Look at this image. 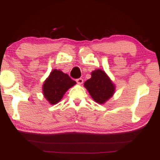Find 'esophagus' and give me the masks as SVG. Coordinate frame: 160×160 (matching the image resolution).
I'll list each match as a JSON object with an SVG mask.
<instances>
[{
    "label": "esophagus",
    "instance_id": "1",
    "mask_svg": "<svg viewBox=\"0 0 160 160\" xmlns=\"http://www.w3.org/2000/svg\"><path fill=\"white\" fill-rule=\"evenodd\" d=\"M77 82H78V84H80V85H81V84H82V82H83V80H82V78H79L78 79V80H76Z\"/></svg>",
    "mask_w": 160,
    "mask_h": 160
}]
</instances>
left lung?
<instances>
[{"mask_svg":"<svg viewBox=\"0 0 160 160\" xmlns=\"http://www.w3.org/2000/svg\"><path fill=\"white\" fill-rule=\"evenodd\" d=\"M87 89L95 102L104 104L113 96L116 86L105 71L96 69L91 73V78L84 82Z\"/></svg>","mask_w":160,"mask_h":160,"instance_id":"left-lung-1","label":"left lung"}]
</instances>
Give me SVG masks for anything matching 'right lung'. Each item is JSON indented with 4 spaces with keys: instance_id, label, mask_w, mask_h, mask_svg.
<instances>
[{
    "instance_id": "right-lung-1",
    "label": "right lung",
    "mask_w": 160,
    "mask_h": 160,
    "mask_svg": "<svg viewBox=\"0 0 160 160\" xmlns=\"http://www.w3.org/2000/svg\"><path fill=\"white\" fill-rule=\"evenodd\" d=\"M75 84L76 82L67 74L60 70L54 69L43 82V95L49 104H56L62 100L66 92Z\"/></svg>"
}]
</instances>
